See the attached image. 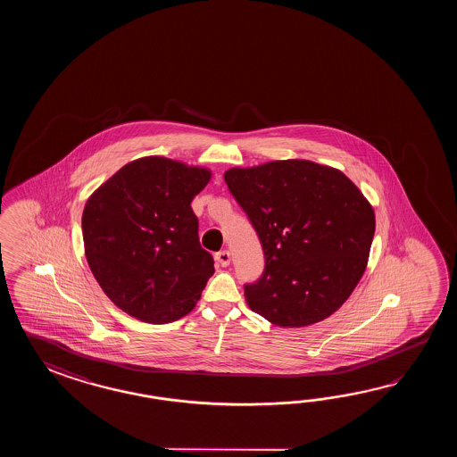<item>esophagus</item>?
<instances>
[{
	"instance_id": "esophagus-1",
	"label": "esophagus",
	"mask_w": 457,
	"mask_h": 457,
	"mask_svg": "<svg viewBox=\"0 0 457 457\" xmlns=\"http://www.w3.org/2000/svg\"><path fill=\"white\" fill-rule=\"evenodd\" d=\"M215 262H219L220 266H228L230 264V252L222 250V252L217 253L215 254Z\"/></svg>"
}]
</instances>
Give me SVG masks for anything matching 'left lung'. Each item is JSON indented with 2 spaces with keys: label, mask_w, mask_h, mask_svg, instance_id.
<instances>
[{
  "label": "left lung",
  "mask_w": 457,
  "mask_h": 457,
  "mask_svg": "<svg viewBox=\"0 0 457 457\" xmlns=\"http://www.w3.org/2000/svg\"><path fill=\"white\" fill-rule=\"evenodd\" d=\"M224 178L264 252L262 276L243 286L250 309L279 327H305L338 311L366 270L376 230L360 189L307 160L232 168Z\"/></svg>",
  "instance_id": "obj_1"
}]
</instances>
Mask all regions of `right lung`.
Instances as JSON below:
<instances>
[{
    "label": "right lung",
    "mask_w": 457,
    "mask_h": 457,
    "mask_svg": "<svg viewBox=\"0 0 457 457\" xmlns=\"http://www.w3.org/2000/svg\"><path fill=\"white\" fill-rule=\"evenodd\" d=\"M209 179L205 168L146 156L122 166L87 199L81 219L87 264L119 309L148 323L175 321L195 309L214 274L191 207Z\"/></svg>",
    "instance_id": "right-lung-1"
}]
</instances>
